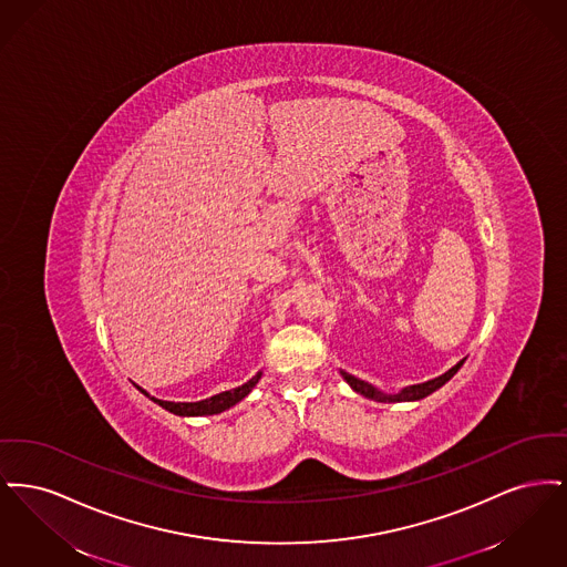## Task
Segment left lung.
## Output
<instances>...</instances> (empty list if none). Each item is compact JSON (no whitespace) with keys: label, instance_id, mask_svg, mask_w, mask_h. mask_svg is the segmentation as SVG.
I'll return each instance as SVG.
<instances>
[{"label":"left lung","instance_id":"left-lung-1","mask_svg":"<svg viewBox=\"0 0 567 567\" xmlns=\"http://www.w3.org/2000/svg\"><path fill=\"white\" fill-rule=\"evenodd\" d=\"M463 361L465 359H461L457 365H453L449 372H444L442 377L433 378V380H427V382H421V384H410V386H405L402 389L400 393H382L380 389L377 386H372L370 382H365V380H359V378L352 377L349 372H340L342 378L351 384L352 391H357V393H361L363 398H368V400H374V402H416V400H423V398H427V395H432L433 391H437L442 384H446L451 378L455 377L458 372V368L463 365Z\"/></svg>","mask_w":567,"mask_h":567}]
</instances>
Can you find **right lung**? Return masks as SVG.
<instances>
[{
	"label": "right lung",
	"mask_w": 567,
	"mask_h": 567,
	"mask_svg": "<svg viewBox=\"0 0 567 567\" xmlns=\"http://www.w3.org/2000/svg\"><path fill=\"white\" fill-rule=\"evenodd\" d=\"M261 372H257L255 377L250 378L248 382H244L243 386H236V389H229V391H223L218 395H213L208 400H202V402H163L157 398H151L144 389H140L144 395H148L155 404L162 405L167 412L172 414H178V416H208V414H218L223 410H229L231 405L243 402L244 398L255 389V384L259 382Z\"/></svg>",
	"instance_id": "add662e5"
}]
</instances>
